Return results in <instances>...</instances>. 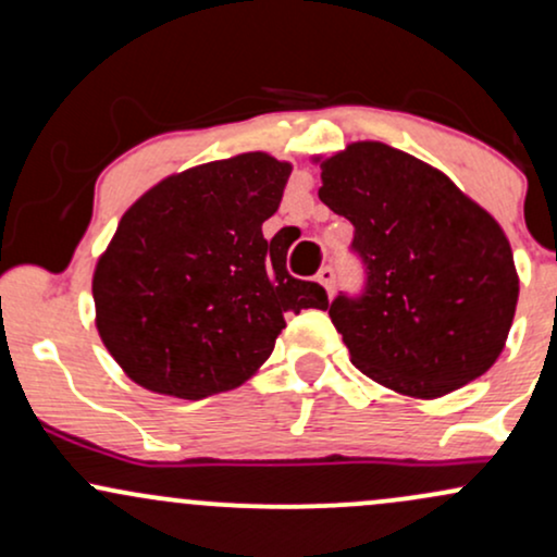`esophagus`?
<instances>
[{
    "label": "esophagus",
    "instance_id": "esophagus-1",
    "mask_svg": "<svg viewBox=\"0 0 557 557\" xmlns=\"http://www.w3.org/2000/svg\"><path fill=\"white\" fill-rule=\"evenodd\" d=\"M317 283L327 293H332V287H335V270H332V267H322L317 274Z\"/></svg>",
    "mask_w": 557,
    "mask_h": 557
}]
</instances>
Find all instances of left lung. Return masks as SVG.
<instances>
[{
	"instance_id": "left-lung-1",
	"label": "left lung",
	"mask_w": 557,
	"mask_h": 557,
	"mask_svg": "<svg viewBox=\"0 0 557 557\" xmlns=\"http://www.w3.org/2000/svg\"><path fill=\"white\" fill-rule=\"evenodd\" d=\"M314 162L319 198L356 227L354 248L369 270L363 298L330 306L350 363L421 400L487 372L519 304L500 222L445 172L382 140H356Z\"/></svg>"
}]
</instances>
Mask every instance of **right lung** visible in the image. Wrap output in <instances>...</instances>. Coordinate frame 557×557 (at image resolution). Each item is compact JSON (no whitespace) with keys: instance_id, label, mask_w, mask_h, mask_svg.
I'll use <instances>...</instances> for the list:
<instances>
[{"instance_id":"obj_1","label":"right lung","mask_w":557,"mask_h":557,"mask_svg":"<svg viewBox=\"0 0 557 557\" xmlns=\"http://www.w3.org/2000/svg\"><path fill=\"white\" fill-rule=\"evenodd\" d=\"M293 164L267 151L216 159L151 185L96 261V330L136 385L201 400L240 387L272 356L285 314L327 309L261 233Z\"/></svg>"}]
</instances>
